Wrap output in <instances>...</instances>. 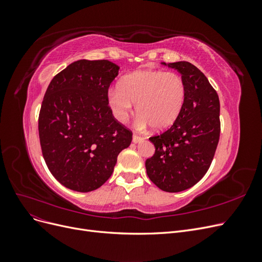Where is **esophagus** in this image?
I'll list each match as a JSON object with an SVG mask.
<instances>
[{
  "label": "esophagus",
  "instance_id": "esophagus-1",
  "mask_svg": "<svg viewBox=\"0 0 262 262\" xmlns=\"http://www.w3.org/2000/svg\"><path fill=\"white\" fill-rule=\"evenodd\" d=\"M132 141H133V143H140V142L143 141V138L140 137V136H138V134H133Z\"/></svg>",
  "mask_w": 262,
  "mask_h": 262
}]
</instances>
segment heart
Listing matches in <instances>:
<instances>
[{"label": "heart", "instance_id": "heart-1", "mask_svg": "<svg viewBox=\"0 0 262 262\" xmlns=\"http://www.w3.org/2000/svg\"><path fill=\"white\" fill-rule=\"evenodd\" d=\"M187 98L186 83L179 74L162 70L138 71L125 75L118 89L110 90L107 102L119 122L128 119L136 105L139 128L155 131L170 128L177 121Z\"/></svg>", "mask_w": 262, "mask_h": 262}]
</instances>
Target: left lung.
I'll list each match as a JSON object with an SVG mask.
<instances>
[{"mask_svg":"<svg viewBox=\"0 0 262 262\" xmlns=\"http://www.w3.org/2000/svg\"><path fill=\"white\" fill-rule=\"evenodd\" d=\"M162 64L181 74L187 98L177 121L149 138L155 153L145 167L150 181L163 191L179 192L194 186L210 168L220 140V100L208 78L191 63Z\"/></svg>","mask_w":262,"mask_h":262,"instance_id":"left-lung-1","label":"left lung"}]
</instances>
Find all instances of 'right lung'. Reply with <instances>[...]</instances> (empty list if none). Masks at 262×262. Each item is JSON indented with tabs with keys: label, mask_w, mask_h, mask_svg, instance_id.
Instances as JSON below:
<instances>
[{
	"label": "right lung",
	"mask_w": 262,
	"mask_h": 262,
	"mask_svg": "<svg viewBox=\"0 0 262 262\" xmlns=\"http://www.w3.org/2000/svg\"><path fill=\"white\" fill-rule=\"evenodd\" d=\"M119 67L108 60H78L55 75L38 119L45 162L61 185L96 190L112 176L117 157L132 141L107 102Z\"/></svg>",
	"instance_id": "add662e5"
}]
</instances>
